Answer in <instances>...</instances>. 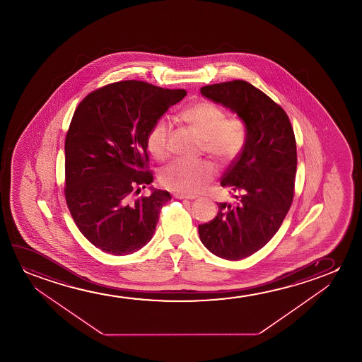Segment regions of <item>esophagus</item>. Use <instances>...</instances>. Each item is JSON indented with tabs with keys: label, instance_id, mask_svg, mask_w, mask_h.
<instances>
[{
	"label": "esophagus",
	"instance_id": "obj_1",
	"mask_svg": "<svg viewBox=\"0 0 362 362\" xmlns=\"http://www.w3.org/2000/svg\"><path fill=\"white\" fill-rule=\"evenodd\" d=\"M174 198L175 199H188V200H195L197 197L195 195H185V194L175 193L174 194Z\"/></svg>",
	"mask_w": 362,
	"mask_h": 362
}]
</instances>
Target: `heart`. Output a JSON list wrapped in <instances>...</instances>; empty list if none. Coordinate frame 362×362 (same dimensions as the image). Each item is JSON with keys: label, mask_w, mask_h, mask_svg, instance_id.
<instances>
[{"label": "heart", "mask_w": 362, "mask_h": 362, "mask_svg": "<svg viewBox=\"0 0 362 362\" xmlns=\"http://www.w3.org/2000/svg\"><path fill=\"white\" fill-rule=\"evenodd\" d=\"M180 117L197 129L203 141L204 151L218 163L225 164L238 157L245 144V127L241 119H226L220 106L210 101H200L182 111ZM170 124L160 119L149 129L147 148L154 158L167 154ZM213 177V169L202 160L175 159L159 173V180L165 188L179 193H198Z\"/></svg>", "instance_id": "1"}]
</instances>
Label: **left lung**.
<instances>
[{
    "instance_id": "obj_1",
    "label": "left lung",
    "mask_w": 362,
    "mask_h": 362,
    "mask_svg": "<svg viewBox=\"0 0 362 362\" xmlns=\"http://www.w3.org/2000/svg\"><path fill=\"white\" fill-rule=\"evenodd\" d=\"M200 93L236 114L246 129L243 152L220 182L233 200L218 203L215 218L198 228L210 252L238 261L274 236L292 205L297 170L294 132L284 110L247 81L206 85Z\"/></svg>"
}]
</instances>
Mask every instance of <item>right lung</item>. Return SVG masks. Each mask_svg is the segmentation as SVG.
Segmentation results:
<instances>
[{
    "label": "right lung",
    "instance_id": "add662e5",
    "mask_svg": "<svg viewBox=\"0 0 362 362\" xmlns=\"http://www.w3.org/2000/svg\"><path fill=\"white\" fill-rule=\"evenodd\" d=\"M185 90L126 80L88 95L75 110L65 139V200L80 233L104 252L124 256L153 238L159 213L172 197L149 187L147 136Z\"/></svg>",
    "mask_w": 362,
    "mask_h": 362
}]
</instances>
